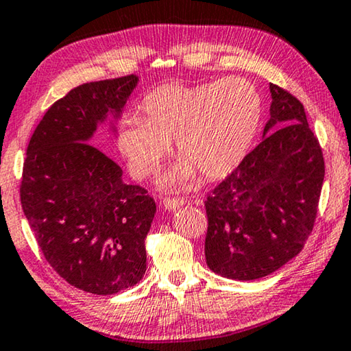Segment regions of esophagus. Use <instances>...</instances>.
I'll return each instance as SVG.
<instances>
[{
    "label": "esophagus",
    "mask_w": 351,
    "mask_h": 351,
    "mask_svg": "<svg viewBox=\"0 0 351 351\" xmlns=\"http://www.w3.org/2000/svg\"><path fill=\"white\" fill-rule=\"evenodd\" d=\"M162 204H164L165 209L176 210V209H180L182 204H184V199H182V198H170V197H167V198H164Z\"/></svg>",
    "instance_id": "34e87169"
}]
</instances>
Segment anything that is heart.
Masks as SVG:
<instances>
[{
    "mask_svg": "<svg viewBox=\"0 0 351 351\" xmlns=\"http://www.w3.org/2000/svg\"><path fill=\"white\" fill-rule=\"evenodd\" d=\"M141 117L121 121L119 147L138 180L159 170L170 142L181 162L165 182L186 186L230 175L252 145L261 120V98L242 77L202 86L169 84L143 98Z\"/></svg>",
    "mask_w": 351,
    "mask_h": 351,
    "instance_id": "1",
    "label": "heart"
}]
</instances>
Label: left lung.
I'll use <instances>...</instances> for the list:
<instances>
[{
	"label": "left lung",
	"mask_w": 351,
	"mask_h": 351,
	"mask_svg": "<svg viewBox=\"0 0 351 351\" xmlns=\"http://www.w3.org/2000/svg\"><path fill=\"white\" fill-rule=\"evenodd\" d=\"M264 138L208 193L206 263L217 275L252 281L302 252L315 223L325 160L300 99L270 84Z\"/></svg>",
	"instance_id": "8db88e82"
}]
</instances>
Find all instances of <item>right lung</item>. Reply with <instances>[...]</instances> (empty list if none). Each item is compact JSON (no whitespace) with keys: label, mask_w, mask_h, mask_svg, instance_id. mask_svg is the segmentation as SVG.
<instances>
[{"label":"right lung","mask_w":351,"mask_h":351,"mask_svg":"<svg viewBox=\"0 0 351 351\" xmlns=\"http://www.w3.org/2000/svg\"><path fill=\"white\" fill-rule=\"evenodd\" d=\"M138 77L86 82L43 115L26 149L21 208L48 264L69 285L112 295L145 275V237L156 213L141 186L88 143L97 125L119 117Z\"/></svg>","instance_id":"1"}]
</instances>
